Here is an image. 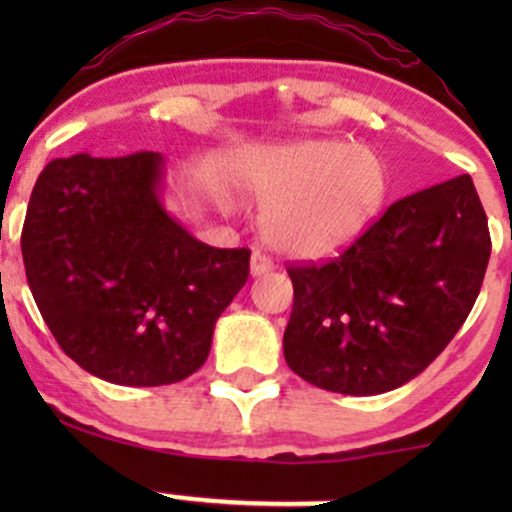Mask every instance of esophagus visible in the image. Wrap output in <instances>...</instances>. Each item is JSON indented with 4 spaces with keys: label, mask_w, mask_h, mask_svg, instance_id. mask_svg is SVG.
I'll use <instances>...</instances> for the list:
<instances>
[{
    "label": "esophagus",
    "mask_w": 512,
    "mask_h": 512,
    "mask_svg": "<svg viewBox=\"0 0 512 512\" xmlns=\"http://www.w3.org/2000/svg\"><path fill=\"white\" fill-rule=\"evenodd\" d=\"M275 270V262L270 260L267 255H262V252H255L250 260V272L252 277H260V275H267V272Z\"/></svg>",
    "instance_id": "34e87169"
}]
</instances>
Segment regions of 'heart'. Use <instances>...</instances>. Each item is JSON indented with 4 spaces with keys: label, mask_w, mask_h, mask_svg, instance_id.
<instances>
[{
    "label": "heart",
    "mask_w": 512,
    "mask_h": 512,
    "mask_svg": "<svg viewBox=\"0 0 512 512\" xmlns=\"http://www.w3.org/2000/svg\"><path fill=\"white\" fill-rule=\"evenodd\" d=\"M242 188L265 205L262 232L292 257H327L354 242L381 210L389 188L374 151L344 141H299L257 156Z\"/></svg>",
    "instance_id": "1"
}]
</instances>
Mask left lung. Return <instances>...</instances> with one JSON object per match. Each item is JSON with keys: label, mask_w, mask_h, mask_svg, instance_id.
<instances>
[{"label": "left lung", "mask_w": 512, "mask_h": 512, "mask_svg": "<svg viewBox=\"0 0 512 512\" xmlns=\"http://www.w3.org/2000/svg\"><path fill=\"white\" fill-rule=\"evenodd\" d=\"M490 257L471 175L396 200L334 260L289 265V369L374 396L421 374L471 314Z\"/></svg>", "instance_id": "8db88e82"}]
</instances>
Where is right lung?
I'll use <instances>...</instances> for the list:
<instances>
[{
	"label": "right lung",
	"instance_id": "add662e5",
	"mask_svg": "<svg viewBox=\"0 0 512 512\" xmlns=\"http://www.w3.org/2000/svg\"><path fill=\"white\" fill-rule=\"evenodd\" d=\"M163 158H56L22 230L34 302L66 356L103 381L163 386L205 364L250 250L195 240L160 203Z\"/></svg>",
	"mask_w": 512,
	"mask_h": 512
}]
</instances>
